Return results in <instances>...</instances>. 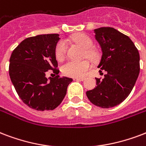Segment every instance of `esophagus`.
<instances>
[{"instance_id": "esophagus-1", "label": "esophagus", "mask_w": 146, "mask_h": 146, "mask_svg": "<svg viewBox=\"0 0 146 146\" xmlns=\"http://www.w3.org/2000/svg\"><path fill=\"white\" fill-rule=\"evenodd\" d=\"M73 80L76 81H83L85 80V78H74Z\"/></svg>"}]
</instances>
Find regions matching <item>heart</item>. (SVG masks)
Here are the masks:
<instances>
[{"mask_svg":"<svg viewBox=\"0 0 146 146\" xmlns=\"http://www.w3.org/2000/svg\"><path fill=\"white\" fill-rule=\"evenodd\" d=\"M71 40L85 49L86 56L91 60L96 61L99 54L93 48V40L85 33H76L71 37ZM66 43L64 40H60L55 47V56L57 60H62L66 51ZM90 68V63L88 61L69 60L64 63L61 66V72L63 75L70 77L79 78L85 75Z\"/></svg>","mask_w":146,"mask_h":146,"instance_id":"1","label":"heart"}]
</instances>
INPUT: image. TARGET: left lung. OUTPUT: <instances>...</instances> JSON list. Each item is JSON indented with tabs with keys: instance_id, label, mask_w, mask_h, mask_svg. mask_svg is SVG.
Listing matches in <instances>:
<instances>
[{
	"instance_id": "left-lung-1",
	"label": "left lung",
	"mask_w": 146,
	"mask_h": 146,
	"mask_svg": "<svg viewBox=\"0 0 146 146\" xmlns=\"http://www.w3.org/2000/svg\"><path fill=\"white\" fill-rule=\"evenodd\" d=\"M94 33L102 50L98 68L106 74L102 80L96 78L97 86L86 96L93 104L107 109L120 104L131 93L139 74V53L129 36L113 27L95 29Z\"/></svg>"
}]
</instances>
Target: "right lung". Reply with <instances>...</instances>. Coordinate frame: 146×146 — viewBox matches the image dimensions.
I'll use <instances>...</instances> for the list:
<instances>
[{"label": "right lung", "mask_w": 146, "mask_h": 146, "mask_svg": "<svg viewBox=\"0 0 146 146\" xmlns=\"http://www.w3.org/2000/svg\"><path fill=\"white\" fill-rule=\"evenodd\" d=\"M60 37L57 33L41 34L26 38L11 53L9 75L19 97L30 108L38 111L53 110L66 94L67 86L73 81L60 77L55 47ZM51 69L55 78L46 77Z\"/></svg>", "instance_id": "obj_1"}]
</instances>
